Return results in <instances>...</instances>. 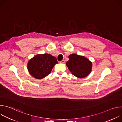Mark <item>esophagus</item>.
<instances>
[{
  "mask_svg": "<svg viewBox=\"0 0 122 122\" xmlns=\"http://www.w3.org/2000/svg\"><path fill=\"white\" fill-rule=\"evenodd\" d=\"M60 63H62V64L64 63H65V60H62V61H60Z\"/></svg>",
  "mask_w": 122,
  "mask_h": 122,
  "instance_id": "obj_1",
  "label": "esophagus"
}]
</instances>
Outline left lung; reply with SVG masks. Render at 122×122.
I'll return each instance as SVG.
<instances>
[{"label":"left lung","mask_w":122,"mask_h":122,"mask_svg":"<svg viewBox=\"0 0 122 122\" xmlns=\"http://www.w3.org/2000/svg\"><path fill=\"white\" fill-rule=\"evenodd\" d=\"M68 58L69 60L66 63V66L75 76L82 78L90 73L92 64L87 58L76 54L69 55Z\"/></svg>","instance_id":"left-lung-1"}]
</instances>
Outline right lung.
I'll return each instance as SVG.
<instances>
[{
  "instance_id": "add662e5",
  "label": "right lung",
  "mask_w": 122,
  "mask_h": 122,
  "mask_svg": "<svg viewBox=\"0 0 122 122\" xmlns=\"http://www.w3.org/2000/svg\"><path fill=\"white\" fill-rule=\"evenodd\" d=\"M57 63L56 58L50 54L38 55L29 61L27 68L33 77L42 79L51 73L52 68Z\"/></svg>"
}]
</instances>
